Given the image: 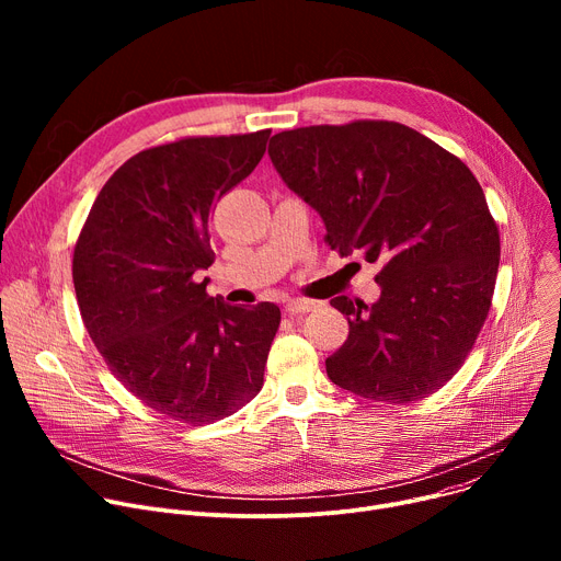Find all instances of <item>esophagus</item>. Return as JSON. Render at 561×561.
<instances>
[{"mask_svg": "<svg viewBox=\"0 0 561 561\" xmlns=\"http://www.w3.org/2000/svg\"><path fill=\"white\" fill-rule=\"evenodd\" d=\"M318 307H320V302H316V300H288L284 309H286L288 316H300V313L313 311Z\"/></svg>", "mask_w": 561, "mask_h": 561, "instance_id": "esophagus-1", "label": "esophagus"}]
</instances>
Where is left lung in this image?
<instances>
[{"label": "left lung", "mask_w": 561, "mask_h": 561, "mask_svg": "<svg viewBox=\"0 0 561 561\" xmlns=\"http://www.w3.org/2000/svg\"><path fill=\"white\" fill-rule=\"evenodd\" d=\"M268 154L341 256L381 261L375 305L345 296L347 341L325 362L341 389L389 404L430 398L461 368L491 309L500 233L468 165L400 123L279 131Z\"/></svg>", "instance_id": "8db88e82"}]
</instances>
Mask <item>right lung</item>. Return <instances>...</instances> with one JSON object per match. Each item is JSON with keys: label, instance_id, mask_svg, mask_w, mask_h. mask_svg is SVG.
Returning a JSON list of instances; mask_svg holds the SVG:
<instances>
[{"label": "right lung", "instance_id": "right-lung-1", "mask_svg": "<svg viewBox=\"0 0 561 561\" xmlns=\"http://www.w3.org/2000/svg\"><path fill=\"white\" fill-rule=\"evenodd\" d=\"M271 129L186 136L134 154L102 186L72 256L81 320L108 370L142 404L193 427L263 387L279 307L206 293L209 218L265 152Z\"/></svg>", "mask_w": 561, "mask_h": 561}]
</instances>
